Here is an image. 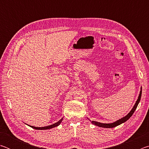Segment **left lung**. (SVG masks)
<instances>
[{
  "mask_svg": "<svg viewBox=\"0 0 149 149\" xmlns=\"http://www.w3.org/2000/svg\"><path fill=\"white\" fill-rule=\"evenodd\" d=\"M141 94H142V87H141V91H140L138 99L137 100V101H136L135 104L134 105V107H133V108H132V110L130 111L129 114H128L127 116H125V117H123L122 118H121V119L117 120L116 122L111 123H100V122H95V121H92L91 123H93V124H94L95 125L99 126V127H105V128H112V127H116V126H118V125H119L120 124H122V123H124L127 120H129L130 118V117L132 116L133 113H134L135 110H136V108H137V107L138 104L140 102L141 97Z\"/></svg>",
  "mask_w": 149,
  "mask_h": 149,
  "instance_id": "8db88e82",
  "label": "left lung"
}]
</instances>
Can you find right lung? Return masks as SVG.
<instances>
[{
  "mask_svg": "<svg viewBox=\"0 0 149 149\" xmlns=\"http://www.w3.org/2000/svg\"><path fill=\"white\" fill-rule=\"evenodd\" d=\"M63 120V118H62V119H60L58 122H57L56 123H54V124L52 125H48V126H45V127H34V126H32V125H29L30 126V127L33 128V129H35V130H49V129H51V128H53V127H57V126H58L60 123L62 122V121Z\"/></svg>",
  "mask_w": 149,
  "mask_h": 149,
  "instance_id": "add662e5",
  "label": "right lung"
}]
</instances>
